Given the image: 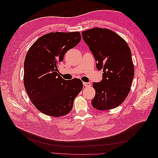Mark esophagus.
<instances>
[{
  "instance_id": "1",
  "label": "esophagus",
  "mask_w": 158,
  "mask_h": 158,
  "mask_svg": "<svg viewBox=\"0 0 158 158\" xmlns=\"http://www.w3.org/2000/svg\"><path fill=\"white\" fill-rule=\"evenodd\" d=\"M83 84L85 87H90L91 86V84L89 82H84Z\"/></svg>"
}]
</instances>
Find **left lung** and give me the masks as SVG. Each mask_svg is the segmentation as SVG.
I'll use <instances>...</instances> for the list:
<instances>
[{
    "mask_svg": "<svg viewBox=\"0 0 158 158\" xmlns=\"http://www.w3.org/2000/svg\"><path fill=\"white\" fill-rule=\"evenodd\" d=\"M84 41L103 70V79L94 82L95 95L92 101L96 109L105 111L118 107L130 92L135 67L129 46L115 32L94 27L82 32Z\"/></svg>",
    "mask_w": 158,
    "mask_h": 158,
    "instance_id": "obj_1",
    "label": "left lung"
}]
</instances>
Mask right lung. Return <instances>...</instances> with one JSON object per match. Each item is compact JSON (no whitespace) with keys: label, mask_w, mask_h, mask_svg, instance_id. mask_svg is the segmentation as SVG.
<instances>
[{"label":"right lung","mask_w":158,"mask_h":158,"mask_svg":"<svg viewBox=\"0 0 158 158\" xmlns=\"http://www.w3.org/2000/svg\"><path fill=\"white\" fill-rule=\"evenodd\" d=\"M82 37L78 31L51 32L42 35L27 51L24 60L23 84L31 103L47 115L59 117L73 109L82 89L78 78L66 80L58 74V64Z\"/></svg>","instance_id":"1"}]
</instances>
